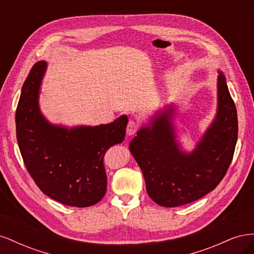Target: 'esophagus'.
<instances>
[{"mask_svg":"<svg viewBox=\"0 0 254 254\" xmlns=\"http://www.w3.org/2000/svg\"><path fill=\"white\" fill-rule=\"evenodd\" d=\"M140 128H141L140 122H137L135 120L129 121L128 125H127V133L129 135H132V134H134V133H136L137 131H139Z\"/></svg>","mask_w":254,"mask_h":254,"instance_id":"esophagus-1","label":"esophagus"}]
</instances>
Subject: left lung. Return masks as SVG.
<instances>
[{
    "label": "left lung",
    "mask_w": 254,
    "mask_h": 254,
    "mask_svg": "<svg viewBox=\"0 0 254 254\" xmlns=\"http://www.w3.org/2000/svg\"><path fill=\"white\" fill-rule=\"evenodd\" d=\"M172 110L159 115L151 127L142 128L129 144L149 197L168 207L193 202L218 186L232 162L238 132L236 107L222 73L216 119L190 155L175 142Z\"/></svg>",
    "instance_id": "obj_1"
}]
</instances>
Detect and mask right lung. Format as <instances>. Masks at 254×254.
I'll return each mask as SVG.
<instances>
[{
	"label": "right lung",
	"mask_w": 254,
	"mask_h": 254,
	"mask_svg": "<svg viewBox=\"0 0 254 254\" xmlns=\"http://www.w3.org/2000/svg\"><path fill=\"white\" fill-rule=\"evenodd\" d=\"M47 68L38 61L23 83L16 111L17 141L26 170L42 193L65 205L86 207L102 200L107 190L104 156L124 141L128 119L108 125L67 130L52 126L38 107Z\"/></svg>",
	"instance_id": "1"
}]
</instances>
